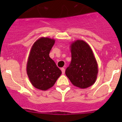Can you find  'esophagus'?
Listing matches in <instances>:
<instances>
[{"label":"esophagus","mask_w":122,"mask_h":122,"mask_svg":"<svg viewBox=\"0 0 122 122\" xmlns=\"http://www.w3.org/2000/svg\"><path fill=\"white\" fill-rule=\"evenodd\" d=\"M61 70H62V74H64V73H65V70L64 68H61Z\"/></svg>","instance_id":"obj_1"}]
</instances>
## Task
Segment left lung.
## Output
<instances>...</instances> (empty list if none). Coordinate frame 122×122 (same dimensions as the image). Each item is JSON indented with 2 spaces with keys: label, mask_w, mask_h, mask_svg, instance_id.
<instances>
[{
  "label": "left lung",
  "mask_w": 122,
  "mask_h": 122,
  "mask_svg": "<svg viewBox=\"0 0 122 122\" xmlns=\"http://www.w3.org/2000/svg\"><path fill=\"white\" fill-rule=\"evenodd\" d=\"M71 61L65 74L76 87L86 89L94 84L97 78L98 64L91 48L83 40L71 44Z\"/></svg>",
  "instance_id": "obj_1"
}]
</instances>
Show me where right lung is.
<instances>
[{
  "mask_svg": "<svg viewBox=\"0 0 122 122\" xmlns=\"http://www.w3.org/2000/svg\"><path fill=\"white\" fill-rule=\"evenodd\" d=\"M55 40L41 37L33 43L27 63V74L34 87L46 90L54 85L62 74L56 63L49 57Z\"/></svg>",
  "mask_w": 122,
  "mask_h": 122,
  "instance_id": "1",
  "label": "right lung"
}]
</instances>
